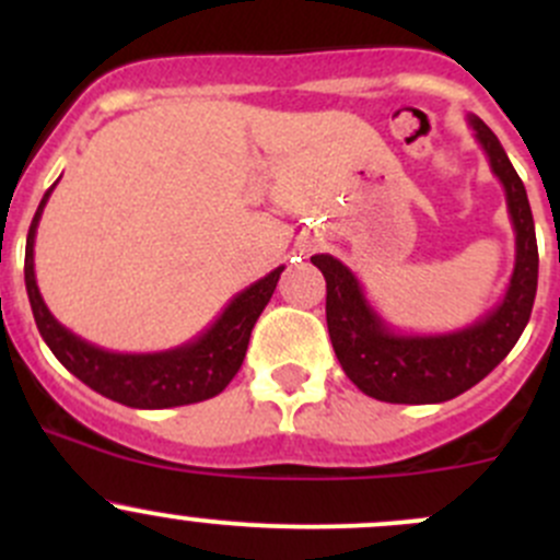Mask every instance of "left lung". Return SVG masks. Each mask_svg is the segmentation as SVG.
Returning <instances> with one entry per match:
<instances>
[{
    "label": "left lung",
    "mask_w": 560,
    "mask_h": 560,
    "mask_svg": "<svg viewBox=\"0 0 560 560\" xmlns=\"http://www.w3.org/2000/svg\"><path fill=\"white\" fill-rule=\"evenodd\" d=\"M468 127L504 186L506 211L515 228V270L493 312L453 332H398L376 314L358 276L341 259L330 254L312 257L327 281V332L338 363L365 395L385 404H442L466 393L510 354L530 319L539 252L528 195L488 124L468 116Z\"/></svg>",
    "instance_id": "left-lung-1"
}]
</instances>
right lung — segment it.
<instances>
[{
  "instance_id": "1",
  "label": "right lung",
  "mask_w": 560,
  "mask_h": 560,
  "mask_svg": "<svg viewBox=\"0 0 560 560\" xmlns=\"http://www.w3.org/2000/svg\"><path fill=\"white\" fill-rule=\"evenodd\" d=\"M54 186L39 200L30 235H26L24 281L39 336L48 343L50 352L56 354V360L72 376H78L83 385L97 389L100 395L116 400V404L132 406V409H171V406L200 404V400L222 393L233 382V376L238 374L241 363H244L254 322L268 306L284 265H279L265 279L254 281L252 287L238 292L224 306V312L213 319V325L206 327L197 338H191L189 343L165 349V352L145 354L107 352V349L94 347V343L83 341L81 336L67 330L48 312L37 290L35 235Z\"/></svg>"
}]
</instances>
